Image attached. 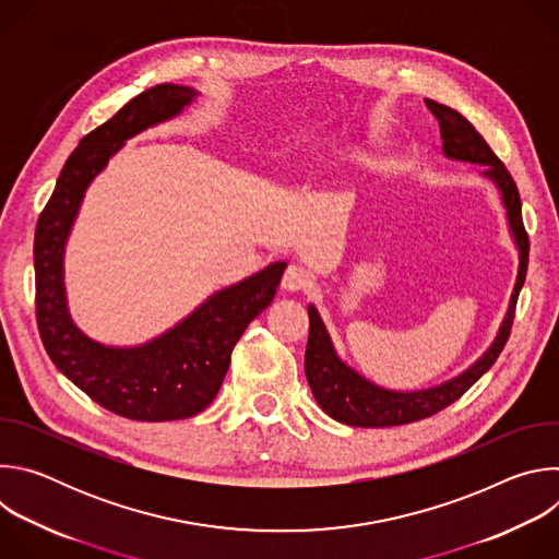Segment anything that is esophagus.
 I'll return each mask as SVG.
<instances>
[{
	"label": "esophagus",
	"instance_id": "obj_1",
	"mask_svg": "<svg viewBox=\"0 0 559 559\" xmlns=\"http://www.w3.org/2000/svg\"><path fill=\"white\" fill-rule=\"evenodd\" d=\"M281 287L285 292H302L307 287H311V274L309 270H305L302 265H289L283 274Z\"/></svg>",
	"mask_w": 559,
	"mask_h": 559
}]
</instances>
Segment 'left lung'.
<instances>
[{
	"mask_svg": "<svg viewBox=\"0 0 559 559\" xmlns=\"http://www.w3.org/2000/svg\"><path fill=\"white\" fill-rule=\"evenodd\" d=\"M425 104L440 123L444 156L453 158V162L485 166L483 177L493 181L496 188L500 190L513 241L520 252L518 278L509 300V309L504 313V321L491 347L460 376L420 391H393V389L378 386L365 376H360L356 369L345 365L334 349V343L328 334L321 313H318L313 305H309L307 307L309 338H307V352H305V376L316 403L321 405V409L334 420L349 427L409 425V423L429 418L442 412L444 407H449L451 403H455L468 386H473V382L480 380L483 373L491 369V365L498 360L500 352L504 349L511 334V325H513L518 294L526 278L528 236L522 223V201H520V192L513 177L509 175V170L504 168L500 158L493 154V150L483 139V134L477 132L457 110L431 99H425Z\"/></svg>",
	"mask_w": 559,
	"mask_h": 559,
	"instance_id": "1",
	"label": "left lung"
}]
</instances>
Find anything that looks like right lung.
<instances>
[{
  "label": "right lung",
  "mask_w": 559,
  "mask_h": 559,
  "mask_svg": "<svg viewBox=\"0 0 559 559\" xmlns=\"http://www.w3.org/2000/svg\"><path fill=\"white\" fill-rule=\"evenodd\" d=\"M197 95L188 86L158 84L86 134L68 156L35 229V309L50 360L97 405L141 423L192 418L214 401L234 345L274 300L287 267L272 263L212 294L173 330L136 347L97 343L70 318L63 252L88 186L128 139L177 117Z\"/></svg>",
  "instance_id": "1"
}]
</instances>
